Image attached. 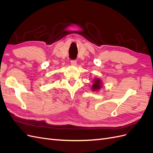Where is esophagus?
I'll return each mask as SVG.
<instances>
[{
  "label": "esophagus",
  "mask_w": 153,
  "mask_h": 153,
  "mask_svg": "<svg viewBox=\"0 0 153 153\" xmlns=\"http://www.w3.org/2000/svg\"><path fill=\"white\" fill-rule=\"evenodd\" d=\"M71 64L72 66H76V60H71Z\"/></svg>",
  "instance_id": "obj_1"
}]
</instances>
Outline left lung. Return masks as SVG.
<instances>
[{"mask_svg":"<svg viewBox=\"0 0 153 153\" xmlns=\"http://www.w3.org/2000/svg\"><path fill=\"white\" fill-rule=\"evenodd\" d=\"M101 87V81L100 79H95L94 80V84L92 86V90L93 91H98Z\"/></svg>","mask_w":153,"mask_h":153,"instance_id":"8db88e82","label":"left lung"}]
</instances>
